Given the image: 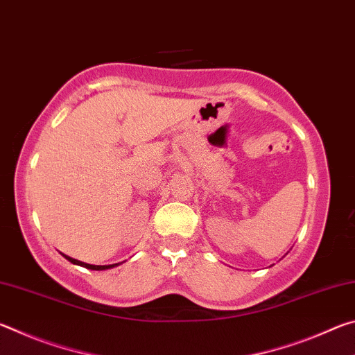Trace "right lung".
<instances>
[{
  "instance_id": "obj_1",
  "label": "right lung",
  "mask_w": 355,
  "mask_h": 355,
  "mask_svg": "<svg viewBox=\"0 0 355 355\" xmlns=\"http://www.w3.org/2000/svg\"><path fill=\"white\" fill-rule=\"evenodd\" d=\"M64 255V254H62ZM65 258H67V260L70 261V263H73V264H78V266H83V268H86V269H92V271H105V269H112V268H116V266H119V264H122V263H114V264H105V266H101V264H89V263H84V261H80V260H75V258H71V257H69V255H64Z\"/></svg>"
}]
</instances>
